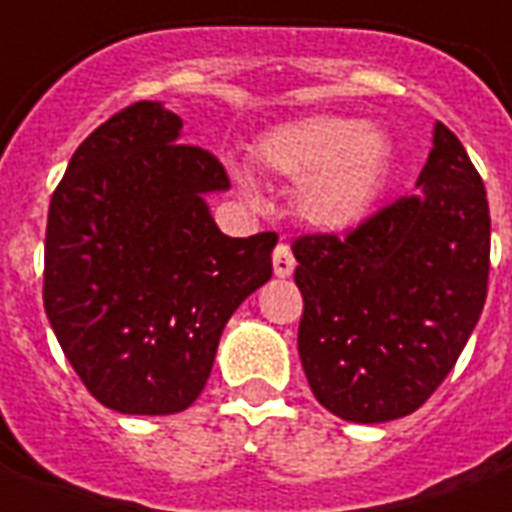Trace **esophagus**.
I'll list each match as a JSON object with an SVG mask.
<instances>
[{
  "label": "esophagus",
  "instance_id": "obj_1",
  "mask_svg": "<svg viewBox=\"0 0 512 512\" xmlns=\"http://www.w3.org/2000/svg\"><path fill=\"white\" fill-rule=\"evenodd\" d=\"M295 271V257H292V249L289 244L281 241L279 247L273 249V273L279 276V279H289Z\"/></svg>",
  "mask_w": 512,
  "mask_h": 512
}]
</instances>
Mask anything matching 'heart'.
Here are the masks:
<instances>
[{"instance_id": "obj_1", "label": "heart", "mask_w": 512, "mask_h": 512, "mask_svg": "<svg viewBox=\"0 0 512 512\" xmlns=\"http://www.w3.org/2000/svg\"><path fill=\"white\" fill-rule=\"evenodd\" d=\"M252 151L265 172L297 183V217L321 233H348L364 223L393 170L388 132L353 116L287 119L260 132ZM241 185L255 193L247 175Z\"/></svg>"}]
</instances>
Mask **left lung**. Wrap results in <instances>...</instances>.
<instances>
[{"label":"left lung","mask_w":512,"mask_h":512,"mask_svg":"<svg viewBox=\"0 0 512 512\" xmlns=\"http://www.w3.org/2000/svg\"><path fill=\"white\" fill-rule=\"evenodd\" d=\"M417 188L345 239L303 236L292 247L305 377L319 404L348 422L377 425L420 409L484 311L489 201L468 151L441 122Z\"/></svg>","instance_id":"obj_1"}]
</instances>
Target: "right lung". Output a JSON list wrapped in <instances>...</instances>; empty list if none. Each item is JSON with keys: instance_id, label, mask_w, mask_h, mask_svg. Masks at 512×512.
<instances>
[{"instance_id": "right-lung-1", "label": "right lung", "mask_w": 512, "mask_h": 512, "mask_svg": "<svg viewBox=\"0 0 512 512\" xmlns=\"http://www.w3.org/2000/svg\"><path fill=\"white\" fill-rule=\"evenodd\" d=\"M183 119L140 100L103 122L52 193L44 311L100 404L177 414L199 398L236 308L271 279L279 236L231 239L209 193L231 188Z\"/></svg>"}]
</instances>
